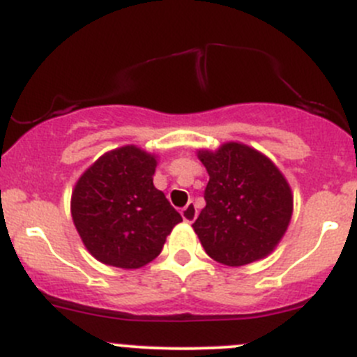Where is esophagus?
<instances>
[{"instance_id": "esophagus-1", "label": "esophagus", "mask_w": 357, "mask_h": 357, "mask_svg": "<svg viewBox=\"0 0 357 357\" xmlns=\"http://www.w3.org/2000/svg\"><path fill=\"white\" fill-rule=\"evenodd\" d=\"M197 214H199V211H197V205L193 204V202H190V204L186 205V207L181 211L183 221H185V222H193V221H195Z\"/></svg>"}]
</instances>
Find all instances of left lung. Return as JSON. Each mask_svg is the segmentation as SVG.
Segmentation results:
<instances>
[{"label":"left lung","instance_id":"8db88e82","mask_svg":"<svg viewBox=\"0 0 357 357\" xmlns=\"http://www.w3.org/2000/svg\"><path fill=\"white\" fill-rule=\"evenodd\" d=\"M208 172L205 207L193 222L208 257L225 266L250 264L271 254L285 235L294 195L264 153L238 142L199 150Z\"/></svg>","mask_w":357,"mask_h":357}]
</instances>
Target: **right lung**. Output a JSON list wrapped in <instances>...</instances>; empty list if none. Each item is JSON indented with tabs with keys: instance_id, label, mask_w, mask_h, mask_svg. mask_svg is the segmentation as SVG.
Returning a JSON list of instances; mask_svg holds the SVG:
<instances>
[{
	"instance_id": "right-lung-1",
	"label": "right lung",
	"mask_w": 357,
	"mask_h": 357,
	"mask_svg": "<svg viewBox=\"0 0 357 357\" xmlns=\"http://www.w3.org/2000/svg\"><path fill=\"white\" fill-rule=\"evenodd\" d=\"M157 157L136 145L103 153L72 190L70 212L82 243L96 261L138 269L162 252L179 212L153 186Z\"/></svg>"
}]
</instances>
